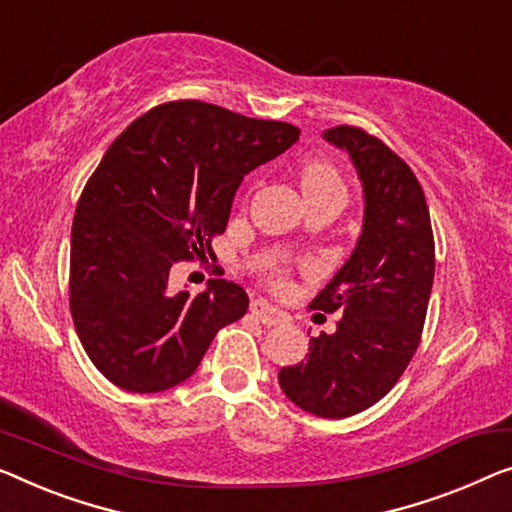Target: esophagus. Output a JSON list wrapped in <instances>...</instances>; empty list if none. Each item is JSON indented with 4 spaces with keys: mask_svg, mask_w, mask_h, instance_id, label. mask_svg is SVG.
<instances>
[{
    "mask_svg": "<svg viewBox=\"0 0 512 512\" xmlns=\"http://www.w3.org/2000/svg\"><path fill=\"white\" fill-rule=\"evenodd\" d=\"M250 312H253L264 326H278V324H285L289 319L287 312H282L280 308H276V305H271L264 299H255L250 303Z\"/></svg>",
    "mask_w": 512,
    "mask_h": 512,
    "instance_id": "34e87169",
    "label": "esophagus"
}]
</instances>
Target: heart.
Listing matches in <instances>:
<instances>
[{"mask_svg": "<svg viewBox=\"0 0 512 512\" xmlns=\"http://www.w3.org/2000/svg\"><path fill=\"white\" fill-rule=\"evenodd\" d=\"M301 188L305 197L329 193V190H340V193H345V183H342L340 172L335 170V165H331L329 160L322 158H312L301 167ZM273 285L285 287V276L276 273V276H273Z\"/></svg>", "mask_w": 512, "mask_h": 512, "instance_id": "obj_1", "label": "heart"}]
</instances>
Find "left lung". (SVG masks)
Instances as JSON below:
<instances>
[{
    "mask_svg": "<svg viewBox=\"0 0 512 512\" xmlns=\"http://www.w3.org/2000/svg\"><path fill=\"white\" fill-rule=\"evenodd\" d=\"M324 140L345 149L363 183L365 216L352 257L310 308L342 312L310 338L305 361L278 372L282 393L319 418H347L398 384L416 354L434 280V236L421 183L404 160L356 126Z\"/></svg>",
    "mask_w": 512,
    "mask_h": 512,
    "instance_id": "left-lung-1",
    "label": "left lung"
}]
</instances>
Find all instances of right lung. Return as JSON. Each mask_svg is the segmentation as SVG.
Listing matches in <instances>:
<instances>
[{"mask_svg": "<svg viewBox=\"0 0 512 512\" xmlns=\"http://www.w3.org/2000/svg\"><path fill=\"white\" fill-rule=\"evenodd\" d=\"M285 121L202 101L142 114L105 151L75 207L71 315L103 377L131 393L186 381L223 326L246 315L236 282L172 294L170 269L211 255L243 177L299 140Z\"/></svg>", "mask_w": 512, "mask_h": 512, "instance_id": "right-lung-1", "label": "right lung"}]
</instances>
